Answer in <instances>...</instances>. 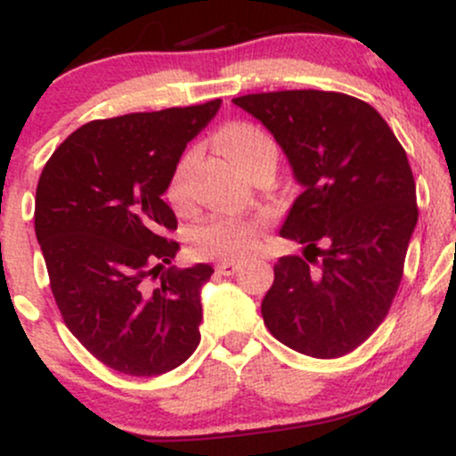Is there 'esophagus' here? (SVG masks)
I'll return each instance as SVG.
<instances>
[{
  "label": "esophagus",
  "instance_id": "esophagus-1",
  "mask_svg": "<svg viewBox=\"0 0 456 456\" xmlns=\"http://www.w3.org/2000/svg\"><path fill=\"white\" fill-rule=\"evenodd\" d=\"M238 270H240V261H235V259H224L216 265V272L223 276H232Z\"/></svg>",
  "mask_w": 456,
  "mask_h": 456
}]
</instances>
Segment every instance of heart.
I'll return each mask as SVG.
<instances>
[{"mask_svg": "<svg viewBox=\"0 0 456 456\" xmlns=\"http://www.w3.org/2000/svg\"><path fill=\"white\" fill-rule=\"evenodd\" d=\"M216 143L240 169L248 171L255 162L276 154V145L264 130L253 124L235 122L216 134ZM195 165V151L177 162L167 188V197L175 208L188 203V175ZM259 238V221L238 216H212L192 229L191 248L201 259H238L255 248Z\"/></svg>", "mask_w": 456, "mask_h": 456, "instance_id": "b5f03b06", "label": "heart"}]
</instances>
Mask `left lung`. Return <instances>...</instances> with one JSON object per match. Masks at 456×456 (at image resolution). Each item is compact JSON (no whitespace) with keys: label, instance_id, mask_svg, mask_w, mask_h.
<instances>
[{"label":"left lung","instance_id":"obj_1","mask_svg":"<svg viewBox=\"0 0 456 456\" xmlns=\"http://www.w3.org/2000/svg\"><path fill=\"white\" fill-rule=\"evenodd\" d=\"M233 102L274 134L302 186L281 235L305 244V257L276 261L264 323L296 352L341 358L379 328L401 285L418 223L405 150L369 102L347 94L287 90Z\"/></svg>","mask_w":456,"mask_h":456}]
</instances>
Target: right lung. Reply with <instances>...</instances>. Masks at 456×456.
Instances as JSON below:
<instances>
[{
  "label": "right lung",
  "mask_w": 456,
  "mask_h": 456,
  "mask_svg": "<svg viewBox=\"0 0 456 456\" xmlns=\"http://www.w3.org/2000/svg\"><path fill=\"white\" fill-rule=\"evenodd\" d=\"M218 109L221 98L94 119L40 174L34 224L57 308L78 343L124 375L167 373L201 341V287L214 270L171 265L177 218L162 195Z\"/></svg>",
  "instance_id": "right-lung-1"
}]
</instances>
